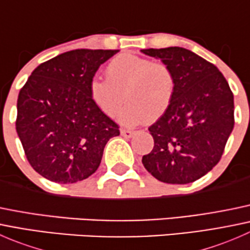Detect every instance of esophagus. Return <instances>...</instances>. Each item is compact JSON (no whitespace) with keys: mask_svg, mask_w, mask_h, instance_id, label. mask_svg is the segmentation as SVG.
<instances>
[{"mask_svg":"<svg viewBox=\"0 0 250 250\" xmlns=\"http://www.w3.org/2000/svg\"><path fill=\"white\" fill-rule=\"evenodd\" d=\"M133 134H134V132H133V130L121 129V135H122L123 138H127V139H129V138L133 137Z\"/></svg>","mask_w":250,"mask_h":250,"instance_id":"obj_1","label":"esophagus"}]
</instances>
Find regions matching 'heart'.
I'll return each mask as SVG.
<instances>
[{"label": "heart", "instance_id": "1", "mask_svg": "<svg viewBox=\"0 0 250 250\" xmlns=\"http://www.w3.org/2000/svg\"><path fill=\"white\" fill-rule=\"evenodd\" d=\"M106 78L90 80L89 97L106 116L115 115L125 98L127 104L117 115L123 125L132 127L144 121L158 120L173 102L175 76L163 62L134 54H120L107 64Z\"/></svg>", "mask_w": 250, "mask_h": 250}]
</instances>
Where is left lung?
I'll use <instances>...</instances> for the list:
<instances>
[{"label": "left lung", "mask_w": 250, "mask_h": 250, "mask_svg": "<svg viewBox=\"0 0 250 250\" xmlns=\"http://www.w3.org/2000/svg\"><path fill=\"white\" fill-rule=\"evenodd\" d=\"M175 76L169 109L150 128L152 151L143 165L157 180L188 184L210 172L233 129V94L218 67L181 47L141 49Z\"/></svg>", "instance_id": "obj_1"}]
</instances>
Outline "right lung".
<instances>
[{"instance_id": "1", "label": "right lung", "mask_w": 250, "mask_h": 250, "mask_svg": "<svg viewBox=\"0 0 250 250\" xmlns=\"http://www.w3.org/2000/svg\"><path fill=\"white\" fill-rule=\"evenodd\" d=\"M118 49H75L39 65L18 97L17 133L31 167L59 184L92 175L118 125L89 97V82Z\"/></svg>"}]
</instances>
